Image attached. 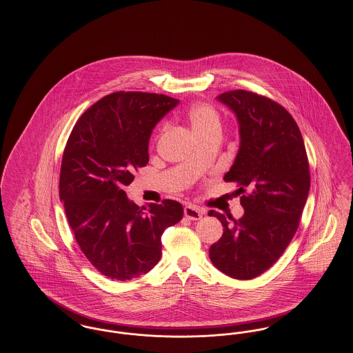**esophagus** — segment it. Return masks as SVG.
<instances>
[{
  "instance_id": "esophagus-1",
  "label": "esophagus",
  "mask_w": 353,
  "mask_h": 353,
  "mask_svg": "<svg viewBox=\"0 0 353 353\" xmlns=\"http://www.w3.org/2000/svg\"><path fill=\"white\" fill-rule=\"evenodd\" d=\"M185 217L188 219H192V221H197L202 217V210L196 206V205H186L184 208Z\"/></svg>"
}]
</instances>
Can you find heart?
I'll return each mask as SVG.
<instances>
[{"instance_id":"heart-1","label":"heart","mask_w":353,"mask_h":353,"mask_svg":"<svg viewBox=\"0 0 353 353\" xmlns=\"http://www.w3.org/2000/svg\"><path fill=\"white\" fill-rule=\"evenodd\" d=\"M186 118L197 136L221 130L219 112L210 103L199 101L192 104L186 112Z\"/></svg>"}]
</instances>
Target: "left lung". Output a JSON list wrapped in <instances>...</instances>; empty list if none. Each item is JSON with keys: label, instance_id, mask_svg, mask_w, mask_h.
<instances>
[{"label": "left lung", "instance_id": "1", "mask_svg": "<svg viewBox=\"0 0 353 353\" xmlns=\"http://www.w3.org/2000/svg\"><path fill=\"white\" fill-rule=\"evenodd\" d=\"M238 119L241 145L223 180L235 183L245 214L221 221L223 234L209 249L212 263L248 281L269 270L299 228L310 192V165L301 130L283 105L246 90L217 97Z\"/></svg>", "mask_w": 353, "mask_h": 353}]
</instances>
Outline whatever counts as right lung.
<instances>
[{
	"label": "right lung",
	"instance_id": "obj_1",
	"mask_svg": "<svg viewBox=\"0 0 353 353\" xmlns=\"http://www.w3.org/2000/svg\"><path fill=\"white\" fill-rule=\"evenodd\" d=\"M163 94L119 91L92 104L65 147L59 199L91 265L114 281H132L161 256L164 230L183 219L180 202L137 206L124 188L150 160L152 130L177 105Z\"/></svg>",
	"mask_w": 353,
	"mask_h": 353
}]
</instances>
